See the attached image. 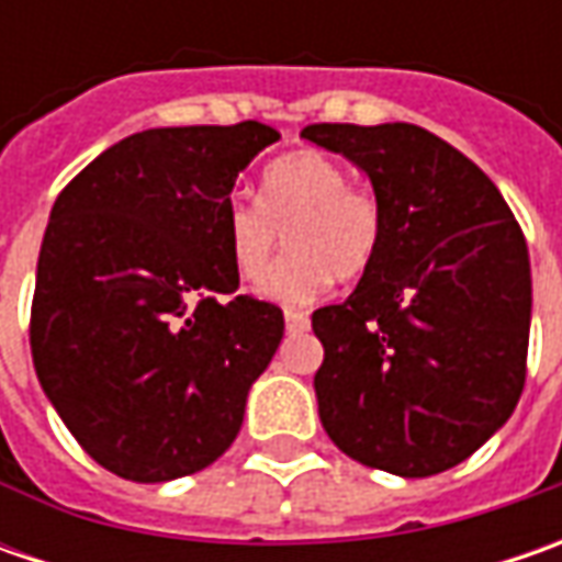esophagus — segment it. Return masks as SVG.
<instances>
[{"instance_id": "obj_1", "label": "esophagus", "mask_w": 562, "mask_h": 562, "mask_svg": "<svg viewBox=\"0 0 562 562\" xmlns=\"http://www.w3.org/2000/svg\"><path fill=\"white\" fill-rule=\"evenodd\" d=\"M284 325H288V335H303V331H310V315L288 310L284 313Z\"/></svg>"}]
</instances>
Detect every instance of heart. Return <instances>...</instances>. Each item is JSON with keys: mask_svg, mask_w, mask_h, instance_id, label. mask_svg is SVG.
Returning <instances> with one entry per match:
<instances>
[{"mask_svg": "<svg viewBox=\"0 0 562 562\" xmlns=\"http://www.w3.org/2000/svg\"><path fill=\"white\" fill-rule=\"evenodd\" d=\"M292 252L271 272L280 231ZM384 234L381 200L369 184L347 181V168L325 153L296 149L266 168L262 203L231 196L225 244L234 271L259 281V293L284 306H306L337 281L372 269Z\"/></svg>", "mask_w": 562, "mask_h": 562, "instance_id": "1", "label": "heart"}]
</instances>
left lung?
I'll list each match as a JSON object with an SVG mask.
<instances>
[{
	"mask_svg": "<svg viewBox=\"0 0 562 562\" xmlns=\"http://www.w3.org/2000/svg\"><path fill=\"white\" fill-rule=\"evenodd\" d=\"M381 200L372 269L313 313L318 419L357 463L425 479L472 457L526 384L531 271L522 227L460 149L416 124H310Z\"/></svg>",
	"mask_w": 562,
	"mask_h": 562,
	"instance_id": "left-lung-1",
	"label": "left lung"
}]
</instances>
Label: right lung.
Returning a JSON list of instances; mask_svg holds the SVG:
<instances>
[{"instance_id": "1", "label": "right lung", "mask_w": 562, "mask_h": 562, "mask_svg": "<svg viewBox=\"0 0 562 562\" xmlns=\"http://www.w3.org/2000/svg\"><path fill=\"white\" fill-rule=\"evenodd\" d=\"M269 124L131 134L58 193L31 306L36 378L77 443L131 482L215 463L284 313L237 293L225 205Z\"/></svg>"}]
</instances>
